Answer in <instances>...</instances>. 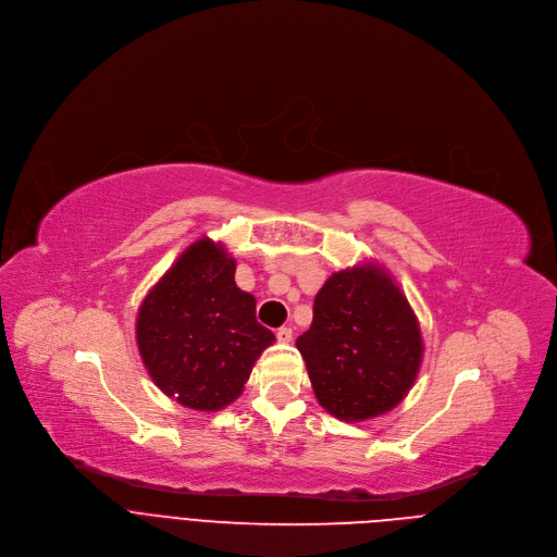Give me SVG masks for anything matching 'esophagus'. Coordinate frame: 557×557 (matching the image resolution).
<instances>
[{
    "label": "esophagus",
    "mask_w": 557,
    "mask_h": 557,
    "mask_svg": "<svg viewBox=\"0 0 557 557\" xmlns=\"http://www.w3.org/2000/svg\"><path fill=\"white\" fill-rule=\"evenodd\" d=\"M275 337H277L280 342H290V339H293V331H290V329H286V326H282V329H277Z\"/></svg>",
    "instance_id": "1"
}]
</instances>
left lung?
I'll list each match as a JSON object with an SVG mask.
<instances>
[{"mask_svg": "<svg viewBox=\"0 0 557 557\" xmlns=\"http://www.w3.org/2000/svg\"><path fill=\"white\" fill-rule=\"evenodd\" d=\"M295 344L322 407L348 422L391 411L422 362L407 297L373 267L333 273L315 295L311 329Z\"/></svg>", "mask_w": 557, "mask_h": 557, "instance_id": "1", "label": "left lung"}]
</instances>
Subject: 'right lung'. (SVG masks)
<instances>
[{
    "label": "right lung",
    "instance_id": "obj_1",
    "mask_svg": "<svg viewBox=\"0 0 557 557\" xmlns=\"http://www.w3.org/2000/svg\"><path fill=\"white\" fill-rule=\"evenodd\" d=\"M273 339L256 318V297L235 284L233 258L211 239L182 252L137 315V346L150 377L197 411L231 404Z\"/></svg>",
    "mask_w": 557,
    "mask_h": 557
}]
</instances>
